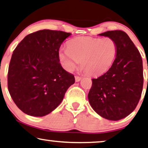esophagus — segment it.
<instances>
[{"instance_id":"esophagus-1","label":"esophagus","mask_w":148,"mask_h":148,"mask_svg":"<svg viewBox=\"0 0 148 148\" xmlns=\"http://www.w3.org/2000/svg\"><path fill=\"white\" fill-rule=\"evenodd\" d=\"M81 80V77H79L78 76H75V80H76V82H79V81H80Z\"/></svg>"}]
</instances>
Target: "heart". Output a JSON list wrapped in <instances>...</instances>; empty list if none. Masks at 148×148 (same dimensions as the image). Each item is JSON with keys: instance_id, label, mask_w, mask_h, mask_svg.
Segmentation results:
<instances>
[{"instance_id": "heart-1", "label": "heart", "mask_w": 148, "mask_h": 148, "mask_svg": "<svg viewBox=\"0 0 148 148\" xmlns=\"http://www.w3.org/2000/svg\"><path fill=\"white\" fill-rule=\"evenodd\" d=\"M68 47L58 51L62 67L72 72L81 61L82 70L91 76L107 72L113 64L117 50L115 40L108 37H76L68 42Z\"/></svg>"}]
</instances>
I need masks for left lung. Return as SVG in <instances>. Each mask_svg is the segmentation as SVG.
<instances>
[{
    "label": "left lung",
    "instance_id": "left-lung-1",
    "mask_svg": "<svg viewBox=\"0 0 148 148\" xmlns=\"http://www.w3.org/2000/svg\"><path fill=\"white\" fill-rule=\"evenodd\" d=\"M99 35L114 39L117 50L109 70L92 79L88 101L102 117L118 121L132 113L140 99L143 84L142 59L125 32L109 31Z\"/></svg>",
    "mask_w": 148,
    "mask_h": 148
}]
</instances>
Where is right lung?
Returning a JSON list of instances; mask_svg holds the SVG:
<instances>
[{
	"instance_id": "add662e5",
	"label": "right lung",
	"mask_w": 148,
	"mask_h": 148,
	"mask_svg": "<svg viewBox=\"0 0 148 148\" xmlns=\"http://www.w3.org/2000/svg\"><path fill=\"white\" fill-rule=\"evenodd\" d=\"M71 33L43 29L31 33L12 53L8 71V89L18 109L27 115L50 113L75 82L60 63L58 51Z\"/></svg>"
}]
</instances>
